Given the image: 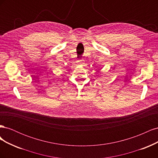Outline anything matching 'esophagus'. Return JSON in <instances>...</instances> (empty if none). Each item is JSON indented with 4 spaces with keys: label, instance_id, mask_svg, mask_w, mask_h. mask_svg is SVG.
Wrapping results in <instances>:
<instances>
[{
    "label": "esophagus",
    "instance_id": "1",
    "mask_svg": "<svg viewBox=\"0 0 158 158\" xmlns=\"http://www.w3.org/2000/svg\"><path fill=\"white\" fill-rule=\"evenodd\" d=\"M83 60H84L83 59H82V60H80V63H83Z\"/></svg>",
    "mask_w": 158,
    "mask_h": 158
}]
</instances>
